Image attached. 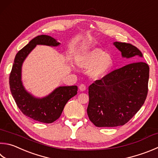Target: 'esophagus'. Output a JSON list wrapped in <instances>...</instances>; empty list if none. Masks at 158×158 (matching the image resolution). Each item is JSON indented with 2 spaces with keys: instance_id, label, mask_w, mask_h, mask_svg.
Listing matches in <instances>:
<instances>
[{
  "instance_id": "esophagus-1",
  "label": "esophagus",
  "mask_w": 158,
  "mask_h": 158,
  "mask_svg": "<svg viewBox=\"0 0 158 158\" xmlns=\"http://www.w3.org/2000/svg\"><path fill=\"white\" fill-rule=\"evenodd\" d=\"M79 88L80 91H82L83 92V91H85V90H86V86H85L84 84H81V85H79Z\"/></svg>"
}]
</instances>
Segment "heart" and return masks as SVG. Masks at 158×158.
I'll return each mask as SVG.
<instances>
[{
    "label": "heart",
    "mask_w": 158,
    "mask_h": 158,
    "mask_svg": "<svg viewBox=\"0 0 158 158\" xmlns=\"http://www.w3.org/2000/svg\"><path fill=\"white\" fill-rule=\"evenodd\" d=\"M75 61L79 68L89 69V76L94 79L105 78L114 65L112 56L97 48L81 52L76 57Z\"/></svg>",
    "instance_id": "obj_1"
}]
</instances>
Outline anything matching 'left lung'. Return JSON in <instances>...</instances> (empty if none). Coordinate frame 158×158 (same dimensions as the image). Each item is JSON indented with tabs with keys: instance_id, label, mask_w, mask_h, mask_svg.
Wrapping results in <instances>:
<instances>
[{
	"instance_id": "8db88e82",
	"label": "left lung",
	"mask_w": 158,
	"mask_h": 158,
	"mask_svg": "<svg viewBox=\"0 0 158 158\" xmlns=\"http://www.w3.org/2000/svg\"><path fill=\"white\" fill-rule=\"evenodd\" d=\"M123 58L142 57L139 49L130 44L114 42ZM149 67L134 62L97 80L88 88L89 119L97 127H114L127 123L147 98Z\"/></svg>"
}]
</instances>
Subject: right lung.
I'll list each match as a JSON object with an SVG mask.
<instances>
[{
    "label": "right lung",
    "mask_w": 158,
    "mask_h": 158,
    "mask_svg": "<svg viewBox=\"0 0 158 158\" xmlns=\"http://www.w3.org/2000/svg\"><path fill=\"white\" fill-rule=\"evenodd\" d=\"M60 44L50 36L35 37L16 54L10 73V90L17 106L25 115L42 123L50 124L59 119L68 100L77 94L78 88L77 85L59 86L47 96L36 97L25 90L23 84L22 65L36 45L56 47Z\"/></svg>",
    "instance_id": "right-lung-1"
}]
</instances>
